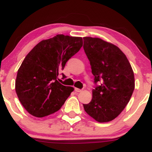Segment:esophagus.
<instances>
[{
    "instance_id": "34e87169",
    "label": "esophagus",
    "mask_w": 152,
    "mask_h": 152,
    "mask_svg": "<svg viewBox=\"0 0 152 152\" xmlns=\"http://www.w3.org/2000/svg\"><path fill=\"white\" fill-rule=\"evenodd\" d=\"M75 91H76V92H81L82 90L79 89V88H75Z\"/></svg>"
}]
</instances>
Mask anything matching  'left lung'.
<instances>
[{"mask_svg":"<svg viewBox=\"0 0 152 152\" xmlns=\"http://www.w3.org/2000/svg\"><path fill=\"white\" fill-rule=\"evenodd\" d=\"M83 49L90 61L94 83L85 111L96 121L114 120L125 109L135 87L134 71L126 55L112 43L99 38H83Z\"/></svg>","mask_w":152,"mask_h":152,"instance_id":"1","label":"left lung"}]
</instances>
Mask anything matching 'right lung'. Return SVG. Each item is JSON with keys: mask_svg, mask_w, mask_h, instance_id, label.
Wrapping results in <instances>:
<instances>
[{"mask_svg": "<svg viewBox=\"0 0 152 152\" xmlns=\"http://www.w3.org/2000/svg\"><path fill=\"white\" fill-rule=\"evenodd\" d=\"M82 45L81 37L59 34L41 41L28 53L17 73L15 92L29 114L42 118L64 105L74 88L61 84L58 76Z\"/></svg>", "mask_w": 152, "mask_h": 152, "instance_id": "1", "label": "right lung"}]
</instances>
